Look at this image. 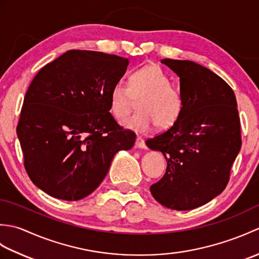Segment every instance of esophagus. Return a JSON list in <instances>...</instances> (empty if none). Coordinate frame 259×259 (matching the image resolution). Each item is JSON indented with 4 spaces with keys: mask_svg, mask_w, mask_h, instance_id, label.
Here are the masks:
<instances>
[{
    "mask_svg": "<svg viewBox=\"0 0 259 259\" xmlns=\"http://www.w3.org/2000/svg\"><path fill=\"white\" fill-rule=\"evenodd\" d=\"M136 147L137 148H142V149H146L147 148V146H146V142H145V140L142 139V138H140V137H137V139H136Z\"/></svg>",
    "mask_w": 259,
    "mask_h": 259,
    "instance_id": "1",
    "label": "esophagus"
}]
</instances>
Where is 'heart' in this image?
Returning a JSON list of instances; mask_svg holds the SVG:
<instances>
[{"mask_svg": "<svg viewBox=\"0 0 259 259\" xmlns=\"http://www.w3.org/2000/svg\"><path fill=\"white\" fill-rule=\"evenodd\" d=\"M171 84L169 76L155 64L137 69L130 74L128 84L114 82L109 95L110 111L118 121H123L138 101L139 111L126 119L123 125L139 134H148L158 124L167 129L180 119L185 108V98Z\"/></svg>", "mask_w": 259, "mask_h": 259, "instance_id": "obj_1", "label": "heart"}]
</instances>
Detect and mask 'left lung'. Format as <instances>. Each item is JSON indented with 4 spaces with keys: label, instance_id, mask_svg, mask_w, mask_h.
Masks as SVG:
<instances>
[{
    "label": "left lung",
    "instance_id": "1",
    "mask_svg": "<svg viewBox=\"0 0 259 259\" xmlns=\"http://www.w3.org/2000/svg\"><path fill=\"white\" fill-rule=\"evenodd\" d=\"M180 78V119L146 145L166 158L153 198L175 210L205 205L226 188L241 147L240 119L232 88L212 71L188 60L162 59Z\"/></svg>",
    "mask_w": 259,
    "mask_h": 259
}]
</instances>
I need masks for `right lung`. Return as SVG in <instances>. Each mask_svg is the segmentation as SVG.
<instances>
[{
  "mask_svg": "<svg viewBox=\"0 0 259 259\" xmlns=\"http://www.w3.org/2000/svg\"><path fill=\"white\" fill-rule=\"evenodd\" d=\"M129 60L70 50L45 65L27 89L16 134L24 168L46 194L68 201L95 191L136 135L110 113L109 95Z\"/></svg>",
  "mask_w": 259,
  "mask_h": 259,
  "instance_id": "add662e5",
  "label": "right lung"
}]
</instances>
